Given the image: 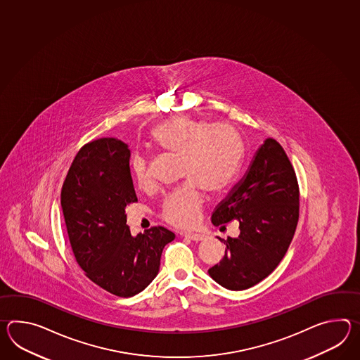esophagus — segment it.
Listing matches in <instances>:
<instances>
[{
  "label": "esophagus",
  "instance_id": "1",
  "mask_svg": "<svg viewBox=\"0 0 360 360\" xmlns=\"http://www.w3.org/2000/svg\"><path fill=\"white\" fill-rule=\"evenodd\" d=\"M184 238L192 240V241H201V240L205 239V236L202 233H195V232H184L182 233Z\"/></svg>",
  "mask_w": 360,
  "mask_h": 360
}]
</instances>
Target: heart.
<instances>
[{
	"instance_id": "b5f03b06",
	"label": "heart",
	"mask_w": 360,
	"mask_h": 360,
	"mask_svg": "<svg viewBox=\"0 0 360 360\" xmlns=\"http://www.w3.org/2000/svg\"><path fill=\"white\" fill-rule=\"evenodd\" d=\"M151 139L161 150L182 156L181 174L190 179L162 201L161 217L176 227H191L199 221L204 202L198 187L209 195H219L238 176L244 152L241 136L226 124L174 116L153 129ZM131 167L138 186L151 187L143 156H136Z\"/></svg>"
}]
</instances>
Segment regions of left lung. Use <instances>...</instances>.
I'll return each mask as SVG.
<instances>
[{
    "label": "left lung",
    "instance_id": "obj_1",
    "mask_svg": "<svg viewBox=\"0 0 360 360\" xmlns=\"http://www.w3.org/2000/svg\"><path fill=\"white\" fill-rule=\"evenodd\" d=\"M300 190L287 153L266 138L244 176L217 205L212 222L239 224L238 238L222 240V261L209 269L210 278L230 290H243L269 276L285 256L300 216Z\"/></svg>",
    "mask_w": 360,
    "mask_h": 360
}]
</instances>
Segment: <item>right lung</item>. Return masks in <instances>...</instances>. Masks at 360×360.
Returning <instances> with one entry per match:
<instances>
[{
  "label": "right lung",
  "mask_w": 360,
  "mask_h": 360,
  "mask_svg": "<svg viewBox=\"0 0 360 360\" xmlns=\"http://www.w3.org/2000/svg\"><path fill=\"white\" fill-rule=\"evenodd\" d=\"M136 200L128 144L101 138L77 152L60 193L68 238L89 279L115 296L142 292L159 272L162 249L176 238L160 226L133 236L125 208Z\"/></svg>",
  "instance_id": "1"
}]
</instances>
